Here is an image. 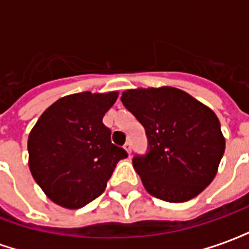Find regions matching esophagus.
I'll return each mask as SVG.
<instances>
[{
  "label": "esophagus",
  "mask_w": 249,
  "mask_h": 249,
  "mask_svg": "<svg viewBox=\"0 0 249 249\" xmlns=\"http://www.w3.org/2000/svg\"><path fill=\"white\" fill-rule=\"evenodd\" d=\"M124 149L126 151V153H128V155H130V152H132V144H130L129 141H126V142H125Z\"/></svg>",
  "instance_id": "34e87169"
}]
</instances>
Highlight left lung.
Masks as SVG:
<instances>
[{
  "label": "left lung",
  "mask_w": 249,
  "mask_h": 249,
  "mask_svg": "<svg viewBox=\"0 0 249 249\" xmlns=\"http://www.w3.org/2000/svg\"><path fill=\"white\" fill-rule=\"evenodd\" d=\"M121 101L146 130L149 152L133 159L146 192L168 203H184L203 192L225 151L213 110L173 87L128 89Z\"/></svg>",
  "instance_id": "1"
}]
</instances>
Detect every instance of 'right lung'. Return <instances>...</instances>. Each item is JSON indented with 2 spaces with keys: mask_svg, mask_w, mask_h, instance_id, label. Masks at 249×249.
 I'll use <instances>...</instances> for the list:
<instances>
[{
  "mask_svg": "<svg viewBox=\"0 0 249 249\" xmlns=\"http://www.w3.org/2000/svg\"><path fill=\"white\" fill-rule=\"evenodd\" d=\"M117 97L119 92H81L58 98L30 130L29 169L53 203L78 209L93 201L128 156L103 123Z\"/></svg>",
  "mask_w": 249,
  "mask_h": 249,
  "instance_id": "right-lung-1",
  "label": "right lung"
}]
</instances>
